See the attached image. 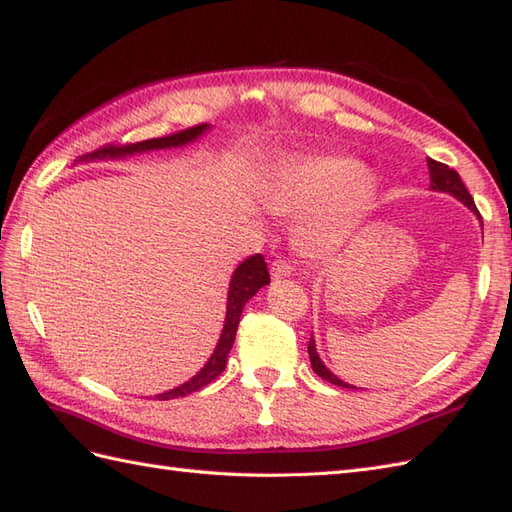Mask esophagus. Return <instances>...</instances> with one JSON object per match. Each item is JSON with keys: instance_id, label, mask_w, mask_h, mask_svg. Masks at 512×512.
Segmentation results:
<instances>
[{"instance_id": "34e87169", "label": "esophagus", "mask_w": 512, "mask_h": 512, "mask_svg": "<svg viewBox=\"0 0 512 512\" xmlns=\"http://www.w3.org/2000/svg\"><path fill=\"white\" fill-rule=\"evenodd\" d=\"M292 274V266L287 264L285 259H274L270 264V277L272 281H281V279H287Z\"/></svg>"}]
</instances>
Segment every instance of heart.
Instances as JSON below:
<instances>
[{"label": "heart", "mask_w": 512, "mask_h": 512, "mask_svg": "<svg viewBox=\"0 0 512 512\" xmlns=\"http://www.w3.org/2000/svg\"><path fill=\"white\" fill-rule=\"evenodd\" d=\"M259 199L270 214L294 216L322 207L303 231L311 253L344 244L376 201V181L355 157L305 155L285 157L261 181Z\"/></svg>", "instance_id": "b5f03b06"}]
</instances>
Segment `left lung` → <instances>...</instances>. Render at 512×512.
<instances>
[{"label":"left lung","instance_id":"1","mask_svg":"<svg viewBox=\"0 0 512 512\" xmlns=\"http://www.w3.org/2000/svg\"><path fill=\"white\" fill-rule=\"evenodd\" d=\"M426 164H428V173H430V190H432V192H443V194L454 196L456 201H461V203L469 209V212H474L476 218L480 220V214H478V209H476V205H474V199H471V194L467 192L465 183L461 181V177H458L456 170L450 168V166L441 164V162L430 160V157H426ZM307 352H309L313 372H316L320 378H324V381H329V383H333V385H337V387L357 389L355 385H348L346 381H342V378L335 376L329 368H326L324 361H322L320 355H318L316 339H313V335H311V339H309Z\"/></svg>","mask_w":512,"mask_h":512}]
</instances>
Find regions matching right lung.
I'll use <instances>...</instances> for the list:
<instances>
[{"label": "right lung", "instance_id": "add662e5", "mask_svg": "<svg viewBox=\"0 0 512 512\" xmlns=\"http://www.w3.org/2000/svg\"><path fill=\"white\" fill-rule=\"evenodd\" d=\"M209 129H212V125H196V127H190L186 131H179V134H173V136L142 140V142H136V144H125V147H103L99 151L82 155L77 162L88 164V162H106V160H125V157L149 153V151L188 147V144L201 140ZM268 283H270V274H268L264 257H261L259 253L246 257L242 264L235 268L233 274H231L229 292H227L225 324H222V331H220V337H218L214 352L209 355V359L205 361L203 368L196 372L192 378H188L186 383H181L179 387H173V389L162 391V393H155L153 398H157V400L183 398V396H188V393L199 391L201 387L212 383L214 378L222 370H225L227 355H229V350L235 342V331H238L244 305L261 290V287L268 285Z\"/></svg>", "mask_w": 512, "mask_h": 512}]
</instances>
